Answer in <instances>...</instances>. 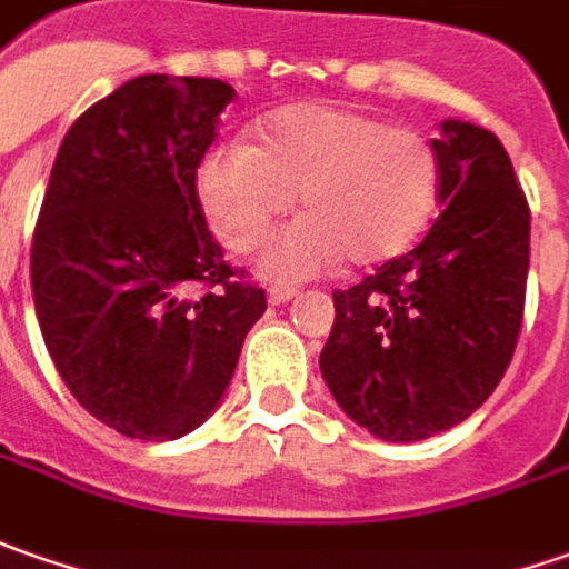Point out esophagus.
Returning <instances> with one entry per match:
<instances>
[{"instance_id":"esophagus-1","label":"esophagus","mask_w":569,"mask_h":569,"mask_svg":"<svg viewBox=\"0 0 569 569\" xmlns=\"http://www.w3.org/2000/svg\"><path fill=\"white\" fill-rule=\"evenodd\" d=\"M296 296H299L296 286H270V292H267L270 305H286L289 299H296Z\"/></svg>"}]
</instances>
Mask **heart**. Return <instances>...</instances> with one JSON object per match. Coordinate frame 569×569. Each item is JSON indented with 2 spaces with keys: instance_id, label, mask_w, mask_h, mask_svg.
<instances>
[{
  "instance_id": "heart-1",
  "label": "heart",
  "mask_w": 569,
  "mask_h": 569,
  "mask_svg": "<svg viewBox=\"0 0 569 569\" xmlns=\"http://www.w3.org/2000/svg\"><path fill=\"white\" fill-rule=\"evenodd\" d=\"M438 144L365 109L296 103L270 112L254 148H213L198 198L232 251H258L296 210L305 220L267 251L264 273L302 280L327 267H378L406 254L441 204Z\"/></svg>"
}]
</instances>
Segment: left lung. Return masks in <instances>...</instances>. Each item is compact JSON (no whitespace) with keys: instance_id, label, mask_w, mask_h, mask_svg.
Masks as SVG:
<instances>
[{"instance_id":"left-lung-1","label":"left lung","mask_w":569,"mask_h":569,"mask_svg":"<svg viewBox=\"0 0 569 569\" xmlns=\"http://www.w3.org/2000/svg\"><path fill=\"white\" fill-rule=\"evenodd\" d=\"M441 213L409 254L337 289L330 393L381 441H421L491 397L522 327L529 201L488 128L443 122Z\"/></svg>"}]
</instances>
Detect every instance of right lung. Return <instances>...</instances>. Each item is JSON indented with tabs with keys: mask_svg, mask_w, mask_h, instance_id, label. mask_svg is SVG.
<instances>
[{
	"mask_svg": "<svg viewBox=\"0 0 569 569\" xmlns=\"http://www.w3.org/2000/svg\"><path fill=\"white\" fill-rule=\"evenodd\" d=\"M232 97L217 78H131L74 119L52 163L30 246L37 321L71 397L126 438L198 428L267 308L198 198Z\"/></svg>",
	"mask_w": 569,
	"mask_h": 569,
	"instance_id": "1",
	"label": "right lung"
}]
</instances>
